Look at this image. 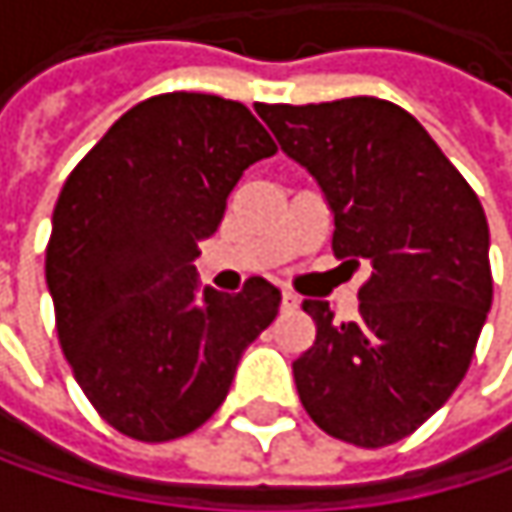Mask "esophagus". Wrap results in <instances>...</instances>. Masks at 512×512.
<instances>
[{
    "instance_id": "1",
    "label": "esophagus",
    "mask_w": 512,
    "mask_h": 512,
    "mask_svg": "<svg viewBox=\"0 0 512 512\" xmlns=\"http://www.w3.org/2000/svg\"><path fill=\"white\" fill-rule=\"evenodd\" d=\"M296 308H299V296L290 293V290H284L281 293V311H296Z\"/></svg>"
}]
</instances>
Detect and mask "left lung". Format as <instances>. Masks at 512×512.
I'll return each instance as SVG.
<instances>
[{
    "label": "left lung",
    "instance_id": "1",
    "mask_svg": "<svg viewBox=\"0 0 512 512\" xmlns=\"http://www.w3.org/2000/svg\"><path fill=\"white\" fill-rule=\"evenodd\" d=\"M281 151L320 186L332 252L367 260L358 317L305 299L314 344L293 361L305 412L358 448L415 433L462 382L492 305L486 213L430 133L400 106L347 97L257 106Z\"/></svg>",
    "mask_w": 512,
    "mask_h": 512
}]
</instances>
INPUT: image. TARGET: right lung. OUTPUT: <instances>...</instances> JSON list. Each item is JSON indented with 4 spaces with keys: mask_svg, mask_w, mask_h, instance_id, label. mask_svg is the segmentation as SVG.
I'll return each mask as SVG.
<instances>
[{
    "mask_svg": "<svg viewBox=\"0 0 512 512\" xmlns=\"http://www.w3.org/2000/svg\"><path fill=\"white\" fill-rule=\"evenodd\" d=\"M272 154L243 103L174 91L121 115L67 177L47 246L58 341L85 397L124 436L198 430L275 320L281 293L266 278L222 293L195 269L243 171Z\"/></svg>",
    "mask_w": 512,
    "mask_h": 512,
    "instance_id": "1",
    "label": "right lung"
}]
</instances>
